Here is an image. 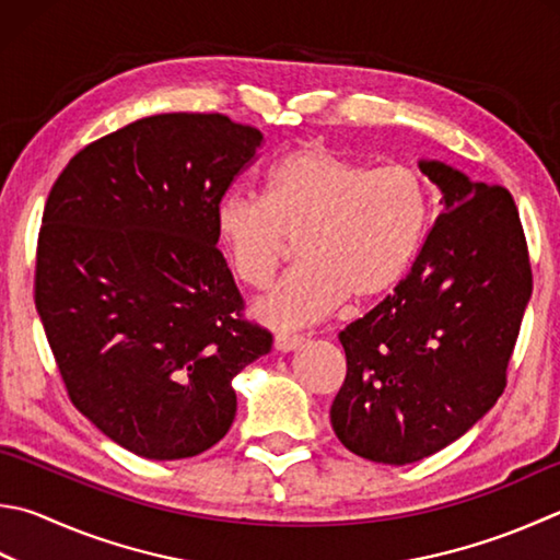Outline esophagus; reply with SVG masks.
Listing matches in <instances>:
<instances>
[{
    "mask_svg": "<svg viewBox=\"0 0 560 560\" xmlns=\"http://www.w3.org/2000/svg\"><path fill=\"white\" fill-rule=\"evenodd\" d=\"M303 345L301 338H296V335H277L273 338V350L277 352H296Z\"/></svg>",
    "mask_w": 560,
    "mask_h": 560,
    "instance_id": "34e87169",
    "label": "esophagus"
}]
</instances>
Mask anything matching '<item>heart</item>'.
Listing matches in <instances>:
<instances>
[{
  "label": "heart",
  "mask_w": 560,
  "mask_h": 560,
  "mask_svg": "<svg viewBox=\"0 0 560 560\" xmlns=\"http://www.w3.org/2000/svg\"><path fill=\"white\" fill-rule=\"evenodd\" d=\"M431 215V190L409 164L370 166L308 141L281 156L264 196L230 192L215 208V232L235 277L252 289L271 281L299 242L301 264L254 315L301 328L345 299L368 303L409 271Z\"/></svg>",
  "instance_id": "1"
}]
</instances>
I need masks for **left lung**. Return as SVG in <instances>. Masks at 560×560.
Masks as SVG:
<instances>
[{"mask_svg":"<svg viewBox=\"0 0 560 560\" xmlns=\"http://www.w3.org/2000/svg\"><path fill=\"white\" fill-rule=\"evenodd\" d=\"M419 168L441 190V215L409 277L340 332L348 374L330 406L345 448L384 465L443 451L492 409L532 299L510 190L443 161Z\"/></svg>","mask_w":560,"mask_h":560,"instance_id":"8db88e82","label":"left lung"}]
</instances>
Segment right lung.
Returning <instances> with one entry per match:
<instances>
[{"instance_id": "add662e5", "label": "right lung", "mask_w": 560, "mask_h": 560, "mask_svg": "<svg viewBox=\"0 0 560 560\" xmlns=\"http://www.w3.org/2000/svg\"><path fill=\"white\" fill-rule=\"evenodd\" d=\"M261 131L168 112L93 141L48 192L36 311L70 401L149 460L200 455L230 431L232 380L271 350L242 320L215 208Z\"/></svg>"}]
</instances>
